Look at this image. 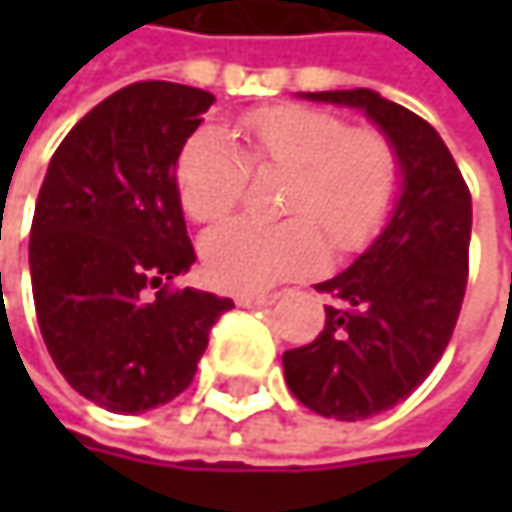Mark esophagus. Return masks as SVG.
I'll list each match as a JSON object with an SVG mask.
<instances>
[{
    "mask_svg": "<svg viewBox=\"0 0 512 512\" xmlns=\"http://www.w3.org/2000/svg\"><path fill=\"white\" fill-rule=\"evenodd\" d=\"M275 299H278V293H237V305H243V308L272 305Z\"/></svg>",
    "mask_w": 512,
    "mask_h": 512,
    "instance_id": "1",
    "label": "esophagus"
}]
</instances>
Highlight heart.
Returning <instances> with one entry per match:
<instances>
[{
    "label": "heart",
    "instance_id": "obj_1",
    "mask_svg": "<svg viewBox=\"0 0 512 512\" xmlns=\"http://www.w3.org/2000/svg\"><path fill=\"white\" fill-rule=\"evenodd\" d=\"M243 151L216 130H201L177 154L174 186L183 213L210 225L228 216L246 186L249 165L287 171L275 225L234 219L201 243L204 272L228 290H263L305 275L335 252H361L391 219L403 162L397 145L376 127H350L341 115L281 103L263 106L240 121Z\"/></svg>",
    "mask_w": 512,
    "mask_h": 512
}]
</instances>
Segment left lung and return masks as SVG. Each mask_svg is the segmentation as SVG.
I'll list each match as a JSON object with an SVG mask.
<instances>
[{
	"label": "left lung",
	"instance_id": "obj_1",
	"mask_svg": "<svg viewBox=\"0 0 512 512\" xmlns=\"http://www.w3.org/2000/svg\"><path fill=\"white\" fill-rule=\"evenodd\" d=\"M311 100L364 109L397 145L403 195L379 240L341 275L317 284L323 332L284 353L293 397L317 415L361 421L406 400L451 344L468 281L471 192L442 136L370 88Z\"/></svg>",
	"mask_w": 512,
	"mask_h": 512
}]
</instances>
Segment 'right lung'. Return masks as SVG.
I'll list each match as a JSON object with an SVG mask.
<instances>
[{
  "instance_id": "right-lung-1",
  "label": "right lung",
  "mask_w": 512,
  "mask_h": 512,
  "mask_svg": "<svg viewBox=\"0 0 512 512\" xmlns=\"http://www.w3.org/2000/svg\"><path fill=\"white\" fill-rule=\"evenodd\" d=\"M204 88L133 82L58 145L38 192L29 269L35 314L61 376L109 412H145L189 388L231 299L177 290L195 263L174 165Z\"/></svg>"
}]
</instances>
